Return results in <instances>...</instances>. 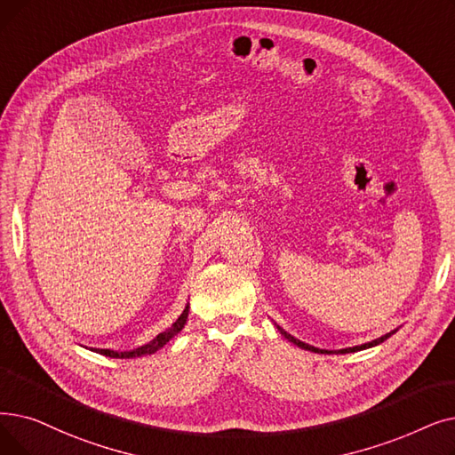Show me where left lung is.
Here are the masks:
<instances>
[{
    "instance_id": "obj_1",
    "label": "left lung",
    "mask_w": 455,
    "mask_h": 455,
    "mask_svg": "<svg viewBox=\"0 0 455 455\" xmlns=\"http://www.w3.org/2000/svg\"><path fill=\"white\" fill-rule=\"evenodd\" d=\"M276 329L281 331V334L284 339H288L291 344H295L298 347H301V349H307V351H314V353H327V355H331V353H355V351H361V349H368V347H373V346H378V344H381V342H385L388 337H392L394 332L396 331H390V332H387V334H383L381 339H375V340H371V342H366V344H361V346H353V347H346V349H339V351H329V349H320V347H314V346H308V344H305V342H301V340H298V339H293L291 334H288L283 327H279L276 325Z\"/></svg>"
}]
</instances>
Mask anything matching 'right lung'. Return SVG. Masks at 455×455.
Listing matches in <instances>:
<instances>
[{
	"label": "right lung",
	"instance_id": "right-lung-1",
	"mask_svg": "<svg viewBox=\"0 0 455 455\" xmlns=\"http://www.w3.org/2000/svg\"><path fill=\"white\" fill-rule=\"evenodd\" d=\"M188 314H189V303L186 305L184 312L179 315V320H176L169 329H165L164 332L157 334L154 340H150L148 344H145L141 347H135L132 351H113V349H96L94 347L92 351L106 355V357H111V359H133V357H143V355H152L160 347H164L171 339H174L176 334H179L184 329V325L188 322Z\"/></svg>",
	"mask_w": 455,
	"mask_h": 455
}]
</instances>
